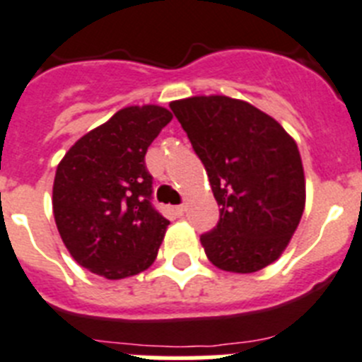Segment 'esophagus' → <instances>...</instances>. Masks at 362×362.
I'll return each instance as SVG.
<instances>
[{
	"label": "esophagus",
	"mask_w": 362,
	"mask_h": 362,
	"mask_svg": "<svg viewBox=\"0 0 362 362\" xmlns=\"http://www.w3.org/2000/svg\"><path fill=\"white\" fill-rule=\"evenodd\" d=\"M173 213H175L177 216H182L185 213V206H175L173 207Z\"/></svg>",
	"instance_id": "obj_1"
}]
</instances>
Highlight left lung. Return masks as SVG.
Wrapping results in <instances>:
<instances>
[{"instance_id":"1","label":"left lung","mask_w":362,"mask_h":362,"mask_svg":"<svg viewBox=\"0 0 362 362\" xmlns=\"http://www.w3.org/2000/svg\"><path fill=\"white\" fill-rule=\"evenodd\" d=\"M202 160L220 220L200 237L207 259L231 273H253L282 255L306 204L293 138L244 100L191 96L169 103Z\"/></svg>"}]
</instances>
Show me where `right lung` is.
Masks as SVG:
<instances>
[{"instance_id": "right-lung-1", "label": "right lung", "mask_w": 362, "mask_h": 362, "mask_svg": "<svg viewBox=\"0 0 362 362\" xmlns=\"http://www.w3.org/2000/svg\"><path fill=\"white\" fill-rule=\"evenodd\" d=\"M173 115L129 105L78 140L58 163L52 211L59 237L80 266L109 281L155 262L169 220L151 206L146 153Z\"/></svg>"}]
</instances>
